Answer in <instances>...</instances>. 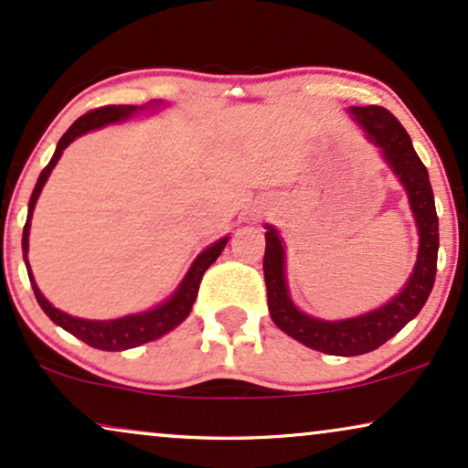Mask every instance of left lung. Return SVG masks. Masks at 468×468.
<instances>
[{"instance_id": "obj_1", "label": "left lung", "mask_w": 468, "mask_h": 468, "mask_svg": "<svg viewBox=\"0 0 468 468\" xmlns=\"http://www.w3.org/2000/svg\"><path fill=\"white\" fill-rule=\"evenodd\" d=\"M348 113L364 130L366 139L378 147L381 158L388 162L391 173L409 197L417 235H420V250H417V261L409 280L388 303L370 313L351 316V319L325 321L302 313L292 303L289 284H286L284 241L271 224H265L263 257L267 306H270L271 321L302 345L327 355H342V357L375 351L420 314L434 286L439 254V218L432 186H430L428 169L415 154L407 130L388 109L375 107V104L351 107Z\"/></svg>"}]
</instances>
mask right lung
I'll use <instances>...</instances> for the list:
<instances>
[{"label":"right lung","instance_id":"obj_1","mask_svg":"<svg viewBox=\"0 0 468 468\" xmlns=\"http://www.w3.org/2000/svg\"><path fill=\"white\" fill-rule=\"evenodd\" d=\"M165 107L162 100H152V102L141 104H111V107H102L96 111H90L83 117H79L77 122L68 128V133L61 136L58 147H55V154L48 165L42 169L38 182H36V188L31 192L29 205H27V222L23 227V259H25V267H27V276L31 282V289H34V295L38 299L40 308L45 310V314L51 319L55 325H59L61 329H66L68 334L77 335L79 340H83L85 345H90L93 348H100V351H126V348H134L145 345V342H152L155 338H162L165 334H169L171 329H176L179 323L188 319L192 303L197 302L198 295V284H201L203 273L207 271V267L214 263V261L220 257L224 246H227L229 235L227 238H220L214 244L205 248V250L198 254L195 259V263L190 265V270L186 271V276L176 291H173L171 297H166L165 302L158 303V306L145 310V313H136V314H126L120 316V319H109V321H91V319H79V316H72L64 313V310L55 308L48 299L42 295V291L36 284L34 273L29 270V261H27V252H29V227H31V216H34V207L36 201H38L42 188H45L48 176L58 165V160L64 154V149L70 145L74 139H79L80 134L91 133V130L104 128L109 123H117V122H126L130 117L139 115V113H155V109Z\"/></svg>","mask_w":468,"mask_h":468}]
</instances>
